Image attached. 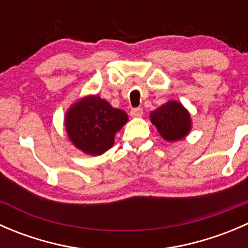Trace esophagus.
<instances>
[{
    "instance_id": "obj_1",
    "label": "esophagus",
    "mask_w": 248,
    "mask_h": 248,
    "mask_svg": "<svg viewBox=\"0 0 248 248\" xmlns=\"http://www.w3.org/2000/svg\"><path fill=\"white\" fill-rule=\"evenodd\" d=\"M141 115H142V109L141 108H133L131 110V116L140 117Z\"/></svg>"
}]
</instances>
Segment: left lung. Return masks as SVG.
Segmentation results:
<instances>
[{"mask_svg": "<svg viewBox=\"0 0 248 248\" xmlns=\"http://www.w3.org/2000/svg\"><path fill=\"white\" fill-rule=\"evenodd\" d=\"M151 121L159 134L168 141L184 138L191 129V117L177 102L170 101L151 112Z\"/></svg>", "mask_w": 248, "mask_h": 248, "instance_id": "left-lung-1", "label": "left lung"}]
</instances>
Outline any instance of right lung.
<instances>
[{
  "label": "right lung",
  "mask_w": 248,
  "mask_h": 248,
  "mask_svg": "<svg viewBox=\"0 0 248 248\" xmlns=\"http://www.w3.org/2000/svg\"><path fill=\"white\" fill-rule=\"evenodd\" d=\"M128 120L126 112L115 109L98 96L87 97L68 110L64 120L67 133L78 149L101 155L114 145V137Z\"/></svg>",
  "instance_id": "obj_1"
}]
</instances>
